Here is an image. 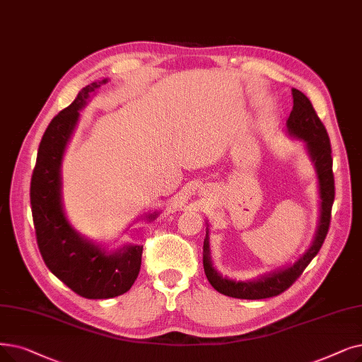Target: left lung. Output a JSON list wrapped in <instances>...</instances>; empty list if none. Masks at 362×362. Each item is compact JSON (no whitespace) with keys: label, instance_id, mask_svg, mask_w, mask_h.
I'll return each instance as SVG.
<instances>
[{"label":"left lung","instance_id":"1","mask_svg":"<svg viewBox=\"0 0 362 362\" xmlns=\"http://www.w3.org/2000/svg\"><path fill=\"white\" fill-rule=\"evenodd\" d=\"M291 94L293 111L290 112V117L287 119V132L290 136L303 140L310 160L317 170L321 198L318 229L315 233V238H313L310 247L306 250V253L298 257L293 264L287 266V268L274 271L255 281H233L223 278L214 269L210 257V238L207 228L206 240H204L202 247L204 271H206L207 279L213 286V288L229 297L247 298V300H259V298L274 297L281 294L282 291H286L293 282L302 275L310 260L318 255L329 228L332 207L334 202V176L329 137L310 100L302 91H298L296 88L291 90Z\"/></svg>","mask_w":362,"mask_h":362}]
</instances>
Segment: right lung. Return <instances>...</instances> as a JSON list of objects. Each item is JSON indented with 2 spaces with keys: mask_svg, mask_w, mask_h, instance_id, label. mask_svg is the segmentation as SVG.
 I'll return each mask as SVG.
<instances>
[{
  "mask_svg": "<svg viewBox=\"0 0 362 362\" xmlns=\"http://www.w3.org/2000/svg\"><path fill=\"white\" fill-rule=\"evenodd\" d=\"M107 80L86 86L75 100L47 127L30 179V206L37 243L47 268L72 291L86 298H111L127 293L140 271L144 245H124L106 251L78 233L62 204L60 167L69 139L90 94ZM158 213L148 214L153 220Z\"/></svg>",
  "mask_w": 362,
  "mask_h": 362,
  "instance_id": "obj_1",
  "label": "right lung"
}]
</instances>
